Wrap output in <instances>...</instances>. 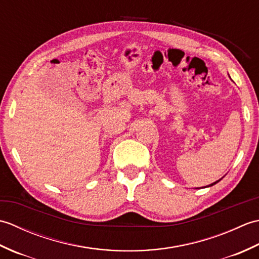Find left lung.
Here are the masks:
<instances>
[{"instance_id":"obj_1","label":"left lung","mask_w":259,"mask_h":259,"mask_svg":"<svg viewBox=\"0 0 259 259\" xmlns=\"http://www.w3.org/2000/svg\"><path fill=\"white\" fill-rule=\"evenodd\" d=\"M218 181H219V180H218ZM218 181H216V183H213V184H211L210 186H212V185H214V184H217V183H218Z\"/></svg>"}]
</instances>
